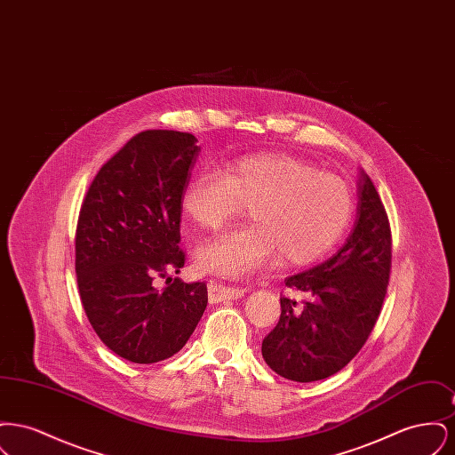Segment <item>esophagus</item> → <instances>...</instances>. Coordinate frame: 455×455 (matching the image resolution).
I'll use <instances>...</instances> for the list:
<instances>
[{"mask_svg":"<svg viewBox=\"0 0 455 455\" xmlns=\"http://www.w3.org/2000/svg\"><path fill=\"white\" fill-rule=\"evenodd\" d=\"M208 291H210V300L212 302H223V300H235L247 293L245 288L242 286H230L225 283L212 280L208 283Z\"/></svg>","mask_w":455,"mask_h":455,"instance_id":"esophagus-1","label":"esophagus"}]
</instances>
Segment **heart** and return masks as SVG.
I'll list each match as a JSON object with an SVG mask.
<instances>
[{"label":"heart","instance_id":"heart-1","mask_svg":"<svg viewBox=\"0 0 455 455\" xmlns=\"http://www.w3.org/2000/svg\"><path fill=\"white\" fill-rule=\"evenodd\" d=\"M180 206L201 230H217L251 206V227L206 240L197 254L203 269L242 278L280 256L291 266L323 258L347 230L353 196L334 173L284 153H260L196 175Z\"/></svg>","mask_w":455,"mask_h":455}]
</instances>
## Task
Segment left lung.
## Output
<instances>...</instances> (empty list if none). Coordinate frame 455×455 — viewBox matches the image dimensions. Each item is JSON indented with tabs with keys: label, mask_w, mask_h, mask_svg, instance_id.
Here are the masks:
<instances>
[{
	"label": "left lung",
	"mask_w": 455,
	"mask_h": 455,
	"mask_svg": "<svg viewBox=\"0 0 455 455\" xmlns=\"http://www.w3.org/2000/svg\"><path fill=\"white\" fill-rule=\"evenodd\" d=\"M392 237L389 218L373 182L362 172L358 213L347 243L329 260L290 276L282 315L262 339V358L295 382L327 379L347 367L367 343L387 293Z\"/></svg>",
	"instance_id": "left-lung-1"
}]
</instances>
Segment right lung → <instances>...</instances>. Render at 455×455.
I'll use <instances>...</instances> for the list:
<instances>
[{
    "label": "right lung",
    "instance_id": "obj_1",
    "mask_svg": "<svg viewBox=\"0 0 455 455\" xmlns=\"http://www.w3.org/2000/svg\"><path fill=\"white\" fill-rule=\"evenodd\" d=\"M191 132H138L95 175L82 203L75 269L100 341L132 363L171 358L195 332L206 283L171 278L186 262L180 197L199 147ZM162 277L168 286L158 291Z\"/></svg>",
    "mask_w": 455,
    "mask_h": 455
}]
</instances>
